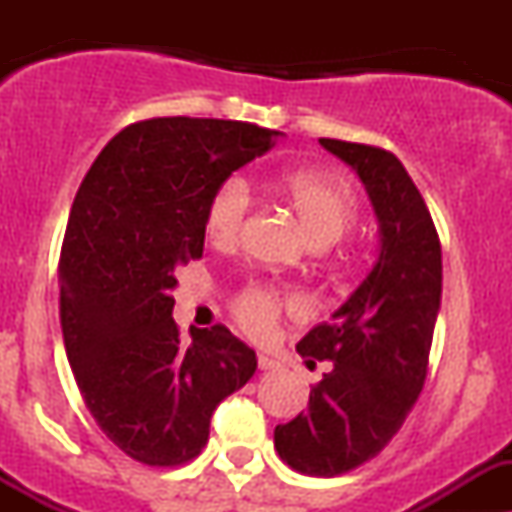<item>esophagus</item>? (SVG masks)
Here are the masks:
<instances>
[{
  "mask_svg": "<svg viewBox=\"0 0 512 512\" xmlns=\"http://www.w3.org/2000/svg\"><path fill=\"white\" fill-rule=\"evenodd\" d=\"M257 366H260L262 371H272V369H277V366H280V364H277V361L272 359V356L260 354V356H257Z\"/></svg>",
  "mask_w": 512,
  "mask_h": 512,
  "instance_id": "obj_1",
  "label": "esophagus"
}]
</instances>
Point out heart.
<instances>
[{
    "label": "heart",
    "mask_w": 512,
    "mask_h": 512,
    "mask_svg": "<svg viewBox=\"0 0 512 512\" xmlns=\"http://www.w3.org/2000/svg\"><path fill=\"white\" fill-rule=\"evenodd\" d=\"M280 193L297 215L314 247H329L342 240L356 223V198L344 180L317 170H294L280 180ZM252 205V190L245 178L232 175L213 190L205 208V232L220 247L240 240L242 225ZM294 309V299H282L275 289L252 287L237 299L235 312L242 327L255 337H267L280 309Z\"/></svg>",
    "instance_id": "heart-1"
}]
</instances>
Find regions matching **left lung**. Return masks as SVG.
<instances>
[{
    "label": "left lung",
    "mask_w": 512,
    "mask_h": 512,
    "mask_svg": "<svg viewBox=\"0 0 512 512\" xmlns=\"http://www.w3.org/2000/svg\"><path fill=\"white\" fill-rule=\"evenodd\" d=\"M319 143L359 175L379 223V255L332 319L297 344L332 369L309 391V409L275 428V448L294 471L334 478L374 458L414 409L443 267L431 213L401 160L364 143Z\"/></svg>",
    "instance_id": "obj_1"
}]
</instances>
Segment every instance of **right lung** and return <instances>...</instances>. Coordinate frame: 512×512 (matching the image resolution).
Returning <instances> with one entry per match:
<instances>
[{"label":"right lung","instance_id":"right-lung-1","mask_svg":"<svg viewBox=\"0 0 512 512\" xmlns=\"http://www.w3.org/2000/svg\"><path fill=\"white\" fill-rule=\"evenodd\" d=\"M280 131L218 118L123 128L86 173L61 247V329L86 409L126 456L180 466L210 418L257 369L230 329L173 319L175 270L203 255L205 208L223 180L265 156Z\"/></svg>","mask_w":512,"mask_h":512}]
</instances>
